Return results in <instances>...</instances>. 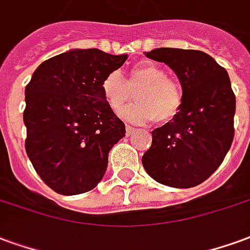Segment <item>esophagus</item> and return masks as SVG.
<instances>
[{
  "label": "esophagus",
  "mask_w": 250,
  "mask_h": 250,
  "mask_svg": "<svg viewBox=\"0 0 250 250\" xmlns=\"http://www.w3.org/2000/svg\"><path fill=\"white\" fill-rule=\"evenodd\" d=\"M134 132H136L134 127L130 126V125H126V136H130V134H133Z\"/></svg>",
  "instance_id": "34e87169"
}]
</instances>
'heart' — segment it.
I'll list each match as a JSON object with an SVG mask.
<instances>
[{
  "label": "heart",
  "instance_id": "b5f03b06",
  "mask_svg": "<svg viewBox=\"0 0 250 250\" xmlns=\"http://www.w3.org/2000/svg\"><path fill=\"white\" fill-rule=\"evenodd\" d=\"M105 101L114 113H121L136 92V105L121 113L125 120L146 124L156 120L167 124L177 117L184 105L181 85L169 78L167 70L154 62H143L129 70L127 78L120 72H112L101 85Z\"/></svg>",
  "mask_w": 250,
  "mask_h": 250
}]
</instances>
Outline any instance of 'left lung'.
Listing matches in <instances>:
<instances>
[{"mask_svg":"<svg viewBox=\"0 0 250 250\" xmlns=\"http://www.w3.org/2000/svg\"><path fill=\"white\" fill-rule=\"evenodd\" d=\"M146 57L177 74L184 105L173 121L153 130L143 165L157 183L196 187L217 170L233 143L236 96L229 76L201 50L160 48Z\"/></svg>","mask_w":250,"mask_h":250,"instance_id":"1","label":"left lung"}]
</instances>
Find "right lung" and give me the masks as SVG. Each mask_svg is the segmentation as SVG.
<instances>
[{
  "mask_svg": "<svg viewBox=\"0 0 250 250\" xmlns=\"http://www.w3.org/2000/svg\"><path fill=\"white\" fill-rule=\"evenodd\" d=\"M98 49H76L43 61L25 89V149L42 181L63 196L97 187L109 150L125 136L101 90L126 61Z\"/></svg>",
  "mask_w": 250,
  "mask_h": 250,
  "instance_id": "add662e5",
  "label": "right lung"
}]
</instances>
